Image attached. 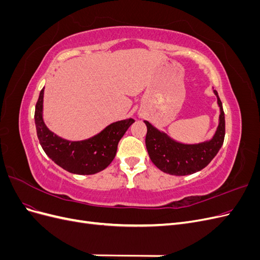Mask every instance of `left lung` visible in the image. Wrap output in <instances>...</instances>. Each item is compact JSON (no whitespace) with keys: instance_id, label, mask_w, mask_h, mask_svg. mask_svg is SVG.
I'll return each instance as SVG.
<instances>
[{"instance_id":"obj_1","label":"left lung","mask_w":260,"mask_h":260,"mask_svg":"<svg viewBox=\"0 0 260 260\" xmlns=\"http://www.w3.org/2000/svg\"><path fill=\"white\" fill-rule=\"evenodd\" d=\"M214 93L217 95L220 116L217 131L209 141L199 144L179 143L148 121H144L147 127L145 138L147 153L157 168L172 176L192 175L205 168L217 155L223 144L225 121L221 101L216 90Z\"/></svg>"}]
</instances>
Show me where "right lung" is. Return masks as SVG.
Wrapping results in <instances>:
<instances>
[{"label": "right lung", "mask_w": 260, "mask_h": 260, "mask_svg": "<svg viewBox=\"0 0 260 260\" xmlns=\"http://www.w3.org/2000/svg\"><path fill=\"white\" fill-rule=\"evenodd\" d=\"M43 94L44 88L36 104L35 122L38 139L45 154L72 174L94 175L104 170L115 158L118 143L135 119L116 121L88 140L67 141L57 137L45 125L42 117Z\"/></svg>", "instance_id": "obj_1"}]
</instances>
